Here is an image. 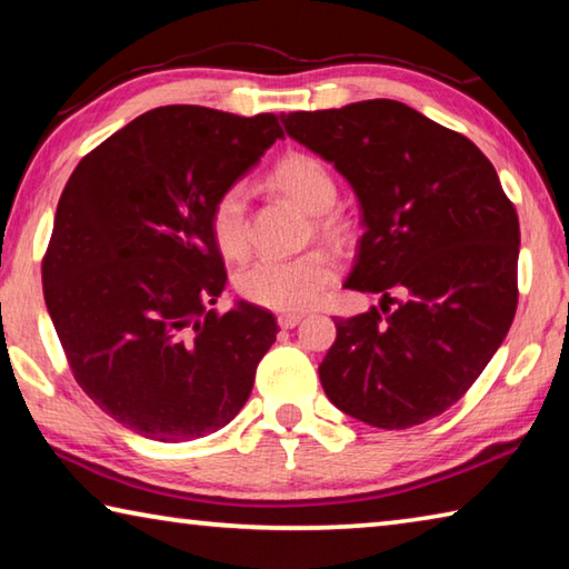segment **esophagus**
<instances>
[{
    "instance_id": "obj_1",
    "label": "esophagus",
    "mask_w": 569,
    "mask_h": 569,
    "mask_svg": "<svg viewBox=\"0 0 569 569\" xmlns=\"http://www.w3.org/2000/svg\"><path fill=\"white\" fill-rule=\"evenodd\" d=\"M303 313H296V311H288V313H278V326L281 329H293V326L301 323Z\"/></svg>"
}]
</instances>
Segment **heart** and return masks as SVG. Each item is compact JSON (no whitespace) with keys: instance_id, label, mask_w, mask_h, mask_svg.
Masks as SVG:
<instances>
[{"instance_id":"1","label":"heart","mask_w":569,"mask_h":569,"mask_svg":"<svg viewBox=\"0 0 569 569\" xmlns=\"http://www.w3.org/2000/svg\"><path fill=\"white\" fill-rule=\"evenodd\" d=\"M273 182L308 213L323 216L336 203V182L321 160L293 152L273 170ZM210 236L226 258H243L248 250L246 188L230 186L210 208ZM336 276L333 258L323 250L301 256H263L243 266L236 276V291L248 303L271 311H303L326 293Z\"/></svg>"}]
</instances>
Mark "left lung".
Listing matches in <instances>:
<instances>
[{
  "label": "left lung",
  "instance_id": "left-lung-1",
  "mask_svg": "<svg viewBox=\"0 0 569 569\" xmlns=\"http://www.w3.org/2000/svg\"><path fill=\"white\" fill-rule=\"evenodd\" d=\"M281 120L351 182L363 236L343 286L381 293V308L333 319L319 366L326 397L379 429L439 417L485 371L517 311L519 220L495 166L397 100Z\"/></svg>",
  "mask_w": 569,
  "mask_h": 569
}]
</instances>
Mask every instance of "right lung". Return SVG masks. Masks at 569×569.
Returning <instances> with one entry per match:
<instances>
[{
	"instance_id": "1",
	"label": "right lung",
	"mask_w": 569,
	"mask_h": 569,
	"mask_svg": "<svg viewBox=\"0 0 569 569\" xmlns=\"http://www.w3.org/2000/svg\"><path fill=\"white\" fill-rule=\"evenodd\" d=\"M283 138L271 112L166 104L80 160L42 258L44 303L74 381L134 435L190 441L243 409L276 341L271 311L226 288L210 208Z\"/></svg>"
}]
</instances>
